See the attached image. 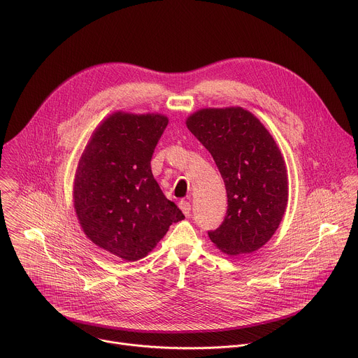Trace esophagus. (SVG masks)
Returning <instances> with one entry per match:
<instances>
[{"mask_svg": "<svg viewBox=\"0 0 358 358\" xmlns=\"http://www.w3.org/2000/svg\"><path fill=\"white\" fill-rule=\"evenodd\" d=\"M178 206H180V209L182 210V213L185 216H189V213H191V203L188 201H180Z\"/></svg>", "mask_w": 358, "mask_h": 358, "instance_id": "34e87169", "label": "esophagus"}]
</instances>
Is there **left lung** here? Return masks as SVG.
I'll use <instances>...</instances> for the list:
<instances>
[{
    "mask_svg": "<svg viewBox=\"0 0 358 358\" xmlns=\"http://www.w3.org/2000/svg\"><path fill=\"white\" fill-rule=\"evenodd\" d=\"M212 155L227 192L223 223L210 242L234 257L262 249L278 229L288 203L284 156L260 119L242 106L201 108L185 119Z\"/></svg>",
    "mask_w": 358,
    "mask_h": 358,
    "instance_id": "8db88e82",
    "label": "left lung"
}]
</instances>
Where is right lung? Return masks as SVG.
<instances>
[{"label": "right lung", "mask_w": 358, "mask_h": 358, "mask_svg": "<svg viewBox=\"0 0 358 358\" xmlns=\"http://www.w3.org/2000/svg\"><path fill=\"white\" fill-rule=\"evenodd\" d=\"M169 124L159 112L115 110L94 129L78 160L73 206L88 239L102 250L136 262L184 219L153 177L150 160Z\"/></svg>", "instance_id": "obj_1"}]
</instances>
